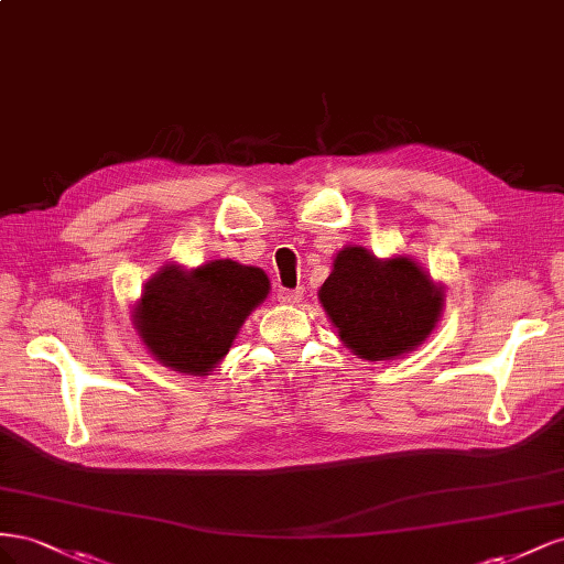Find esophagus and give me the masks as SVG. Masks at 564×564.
Returning <instances> with one entry per match:
<instances>
[{"label": "esophagus", "instance_id": "1", "mask_svg": "<svg viewBox=\"0 0 564 564\" xmlns=\"http://www.w3.org/2000/svg\"><path fill=\"white\" fill-rule=\"evenodd\" d=\"M302 297H304V291L302 288H295V291H279V302L281 304H297V302H302Z\"/></svg>", "mask_w": 564, "mask_h": 564}]
</instances>
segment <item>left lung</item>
Masks as SVG:
<instances>
[{
  "label": "left lung",
  "mask_w": 564,
  "mask_h": 564,
  "mask_svg": "<svg viewBox=\"0 0 564 564\" xmlns=\"http://www.w3.org/2000/svg\"><path fill=\"white\" fill-rule=\"evenodd\" d=\"M444 293L411 254L376 257L361 246H347L335 254L318 302L337 337L359 359L394 361L437 328Z\"/></svg>",
  "instance_id": "left-lung-1"
}]
</instances>
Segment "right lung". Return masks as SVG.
<instances>
[{
	"label": "right lung",
	"mask_w": 564,
	"mask_h": 564,
	"mask_svg": "<svg viewBox=\"0 0 564 564\" xmlns=\"http://www.w3.org/2000/svg\"><path fill=\"white\" fill-rule=\"evenodd\" d=\"M269 291L260 267L210 260L186 269L170 262L132 304V326L155 361L203 378L227 357L240 326Z\"/></svg>",
	"instance_id": "add662e5"
}]
</instances>
